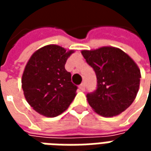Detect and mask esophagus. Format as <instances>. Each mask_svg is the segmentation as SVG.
Instances as JSON below:
<instances>
[{
    "instance_id": "1",
    "label": "esophagus",
    "mask_w": 151,
    "mask_h": 151,
    "mask_svg": "<svg viewBox=\"0 0 151 151\" xmlns=\"http://www.w3.org/2000/svg\"><path fill=\"white\" fill-rule=\"evenodd\" d=\"M80 90L82 91H84L86 90V85L85 83H82L81 85H80Z\"/></svg>"
}]
</instances>
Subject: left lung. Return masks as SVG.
Here are the masks:
<instances>
[{
	"label": "left lung",
	"instance_id": "8db88e82",
	"mask_svg": "<svg viewBox=\"0 0 151 151\" xmlns=\"http://www.w3.org/2000/svg\"><path fill=\"white\" fill-rule=\"evenodd\" d=\"M82 54L97 78L96 90L86 95L90 106L105 117L126 110L139 89L141 73L136 63L122 50L113 47L83 50Z\"/></svg>",
	"mask_w": 151,
	"mask_h": 151
}]
</instances>
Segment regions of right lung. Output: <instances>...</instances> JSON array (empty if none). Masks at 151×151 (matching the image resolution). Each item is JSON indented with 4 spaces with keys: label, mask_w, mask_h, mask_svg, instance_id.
Masks as SVG:
<instances>
[{
    "label": "right lung",
    "mask_w": 151,
    "mask_h": 151,
    "mask_svg": "<svg viewBox=\"0 0 151 151\" xmlns=\"http://www.w3.org/2000/svg\"><path fill=\"white\" fill-rule=\"evenodd\" d=\"M73 52L57 45H47L28 60L22 78V87L27 101L38 113L57 116L75 98L78 86L65 68Z\"/></svg>",
    "instance_id": "right-lung-1"
}]
</instances>
